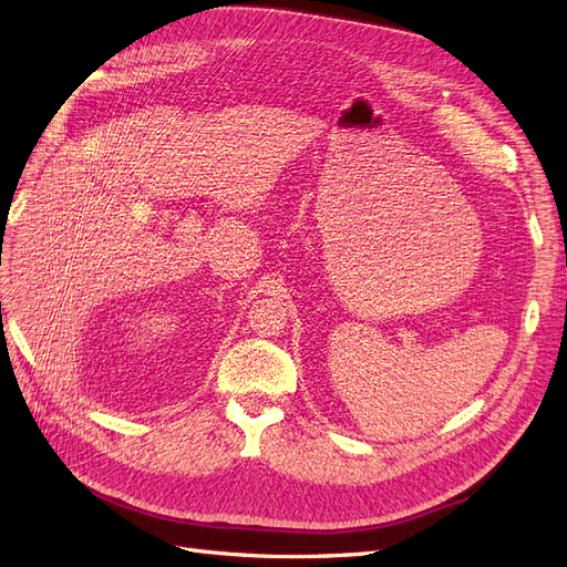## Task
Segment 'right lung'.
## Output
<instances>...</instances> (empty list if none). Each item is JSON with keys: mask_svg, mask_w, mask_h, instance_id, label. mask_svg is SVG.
Segmentation results:
<instances>
[{"mask_svg": "<svg viewBox=\"0 0 567 567\" xmlns=\"http://www.w3.org/2000/svg\"><path fill=\"white\" fill-rule=\"evenodd\" d=\"M0 307H2V302H0Z\"/></svg>", "mask_w": 567, "mask_h": 567, "instance_id": "add662e5", "label": "right lung"}]
</instances>
